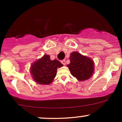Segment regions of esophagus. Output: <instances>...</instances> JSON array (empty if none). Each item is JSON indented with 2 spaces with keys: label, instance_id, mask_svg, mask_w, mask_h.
Returning <instances> with one entry per match:
<instances>
[{
  "label": "esophagus",
  "instance_id": "obj_1",
  "mask_svg": "<svg viewBox=\"0 0 122 122\" xmlns=\"http://www.w3.org/2000/svg\"><path fill=\"white\" fill-rule=\"evenodd\" d=\"M61 63H62V64L64 65H65V64H66L65 60H62V61H61Z\"/></svg>",
  "mask_w": 122,
  "mask_h": 122
}]
</instances>
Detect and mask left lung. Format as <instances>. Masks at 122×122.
Listing matches in <instances>:
<instances>
[{"mask_svg": "<svg viewBox=\"0 0 122 122\" xmlns=\"http://www.w3.org/2000/svg\"><path fill=\"white\" fill-rule=\"evenodd\" d=\"M70 64L67 65L71 73L79 81H85L92 76L95 64L92 58L83 56L77 51L71 53Z\"/></svg>", "mask_w": 122, "mask_h": 122, "instance_id": "8db88e82", "label": "left lung"}]
</instances>
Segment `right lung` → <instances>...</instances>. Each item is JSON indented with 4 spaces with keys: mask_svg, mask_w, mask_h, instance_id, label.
<instances>
[{
    "mask_svg": "<svg viewBox=\"0 0 122 122\" xmlns=\"http://www.w3.org/2000/svg\"><path fill=\"white\" fill-rule=\"evenodd\" d=\"M62 66L58 60H51L49 55L44 54L31 64L30 71L35 82L41 85H49L56 76L57 68Z\"/></svg>",
    "mask_w": 122,
    "mask_h": 122,
    "instance_id": "add662e5",
    "label": "right lung"
}]
</instances>
